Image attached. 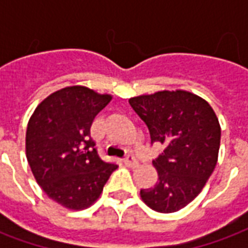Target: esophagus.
I'll return each mask as SVG.
<instances>
[{"instance_id":"1","label":"esophagus","mask_w":248,"mask_h":248,"mask_svg":"<svg viewBox=\"0 0 248 248\" xmlns=\"http://www.w3.org/2000/svg\"><path fill=\"white\" fill-rule=\"evenodd\" d=\"M124 163L126 165V166H129V167L138 166V161H137V159H135V156H133V155L126 156V158L124 159Z\"/></svg>"}]
</instances>
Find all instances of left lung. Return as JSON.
<instances>
[{
    "instance_id": "1",
    "label": "left lung",
    "mask_w": 248,
    "mask_h": 248,
    "mask_svg": "<svg viewBox=\"0 0 248 248\" xmlns=\"http://www.w3.org/2000/svg\"><path fill=\"white\" fill-rule=\"evenodd\" d=\"M130 106L150 131L151 143L165 146L153 161L158 182L142 188V201L158 213H175L199 192L218 161L220 126L203 98L185 90L130 98Z\"/></svg>"
}]
</instances>
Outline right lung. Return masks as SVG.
Returning <instances> with one entry per match:
<instances>
[{"label": "right lung", "instance_id": "1", "mask_svg": "<svg viewBox=\"0 0 248 248\" xmlns=\"http://www.w3.org/2000/svg\"><path fill=\"white\" fill-rule=\"evenodd\" d=\"M110 101L111 95L85 86L65 87L45 98L30 117L29 166L46 195L63 207H89L118 167L99 158L90 138L93 121Z\"/></svg>", "mask_w": 248, "mask_h": 248}]
</instances>
